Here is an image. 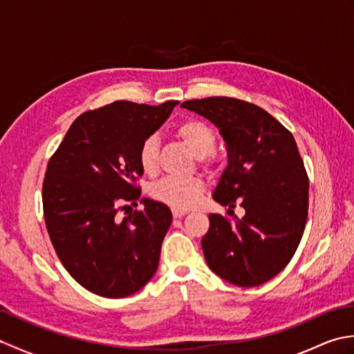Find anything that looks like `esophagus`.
<instances>
[{
  "label": "esophagus",
  "instance_id": "34e87169",
  "mask_svg": "<svg viewBox=\"0 0 354 354\" xmlns=\"http://www.w3.org/2000/svg\"><path fill=\"white\" fill-rule=\"evenodd\" d=\"M173 217H176V219H179V217H183V216H185L187 213L185 212H181V209H173Z\"/></svg>",
  "mask_w": 354,
  "mask_h": 354
}]
</instances>
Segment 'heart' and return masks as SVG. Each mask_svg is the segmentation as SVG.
<instances>
[{"label":"heart","instance_id":"obj_1","mask_svg":"<svg viewBox=\"0 0 354 354\" xmlns=\"http://www.w3.org/2000/svg\"><path fill=\"white\" fill-rule=\"evenodd\" d=\"M176 137L198 158L199 165L208 173L214 171L213 153L217 146V135L201 120H187L176 127ZM138 162L147 175H155L160 165V141L156 135H147L138 147ZM205 192L199 178H164L150 187L152 199L169 205L173 209H189L196 207Z\"/></svg>","mask_w":354,"mask_h":354}]
</instances>
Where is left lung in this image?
<instances>
[{
  "label": "left lung",
  "mask_w": 354,
  "mask_h": 354,
  "mask_svg": "<svg viewBox=\"0 0 354 354\" xmlns=\"http://www.w3.org/2000/svg\"><path fill=\"white\" fill-rule=\"evenodd\" d=\"M219 127L228 165L213 199L228 207V219L209 214L202 237L208 268L240 288L266 283L288 266L301 242L309 212V178L293 135L257 104L232 97L187 100ZM245 208L239 220L232 208Z\"/></svg>",
  "instance_id": "8db88e82"
}]
</instances>
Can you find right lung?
<instances>
[{"instance_id":"obj_1","label":"right lung","mask_w":354,"mask_h":354,"mask_svg":"<svg viewBox=\"0 0 354 354\" xmlns=\"http://www.w3.org/2000/svg\"><path fill=\"white\" fill-rule=\"evenodd\" d=\"M176 104L117 100L86 111L50 158L42 184L48 236L64 268L95 295L129 297L156 272L170 208L141 199L145 209L123 219L117 214L123 202L137 205L140 199L141 141Z\"/></svg>"}]
</instances>
